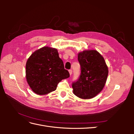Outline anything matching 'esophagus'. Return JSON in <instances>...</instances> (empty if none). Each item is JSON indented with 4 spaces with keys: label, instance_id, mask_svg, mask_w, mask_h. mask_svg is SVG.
<instances>
[{
    "label": "esophagus",
    "instance_id": "obj_1",
    "mask_svg": "<svg viewBox=\"0 0 134 134\" xmlns=\"http://www.w3.org/2000/svg\"><path fill=\"white\" fill-rule=\"evenodd\" d=\"M69 74L71 75L72 74V70H69Z\"/></svg>",
    "mask_w": 134,
    "mask_h": 134
}]
</instances>
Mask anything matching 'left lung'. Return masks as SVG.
Instances as JSON below:
<instances>
[{"instance_id":"1","label":"left lung","mask_w":134,"mask_h":134,"mask_svg":"<svg viewBox=\"0 0 134 134\" xmlns=\"http://www.w3.org/2000/svg\"><path fill=\"white\" fill-rule=\"evenodd\" d=\"M81 73L72 83L73 93L82 99H91L104 87L108 74L103 56L96 50H85L78 55Z\"/></svg>"}]
</instances>
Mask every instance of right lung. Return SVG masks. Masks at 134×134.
I'll return each instance as SVG.
<instances>
[{
	"label": "right lung",
	"instance_id": "1",
	"mask_svg": "<svg viewBox=\"0 0 134 134\" xmlns=\"http://www.w3.org/2000/svg\"><path fill=\"white\" fill-rule=\"evenodd\" d=\"M26 76L32 91L44 95L55 91L60 81L70 75L64 69L57 49L46 46L35 51L28 59Z\"/></svg>",
	"mask_w": 134,
	"mask_h": 134
}]
</instances>
